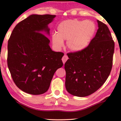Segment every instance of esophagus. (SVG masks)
Instances as JSON below:
<instances>
[{
  "label": "esophagus",
  "mask_w": 121,
  "mask_h": 121,
  "mask_svg": "<svg viewBox=\"0 0 121 121\" xmlns=\"http://www.w3.org/2000/svg\"><path fill=\"white\" fill-rule=\"evenodd\" d=\"M68 59V57L66 56V55H64V56L62 57V62H63V63L65 64V62L67 61Z\"/></svg>",
  "instance_id": "1"
}]
</instances>
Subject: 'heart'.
I'll return each instance as SVG.
<instances>
[{
    "mask_svg": "<svg viewBox=\"0 0 121 121\" xmlns=\"http://www.w3.org/2000/svg\"><path fill=\"white\" fill-rule=\"evenodd\" d=\"M95 32V26L90 20L69 19L61 22L57 28V34L52 35L53 44L56 48L63 46V40L72 52H80L88 46Z\"/></svg>",
    "mask_w": 121,
    "mask_h": 121,
    "instance_id": "1",
    "label": "heart"
}]
</instances>
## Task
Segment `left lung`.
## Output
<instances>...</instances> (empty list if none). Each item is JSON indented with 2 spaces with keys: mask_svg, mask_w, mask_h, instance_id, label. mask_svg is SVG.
Listing matches in <instances>:
<instances>
[{
  "mask_svg": "<svg viewBox=\"0 0 121 121\" xmlns=\"http://www.w3.org/2000/svg\"><path fill=\"white\" fill-rule=\"evenodd\" d=\"M98 29L86 48L67 54L65 63L68 92L86 97L96 91L106 81L113 65L114 42L108 26L97 20Z\"/></svg>",
  "mask_w": 121,
  "mask_h": 121,
  "instance_id": "left-lung-1",
  "label": "left lung"
}]
</instances>
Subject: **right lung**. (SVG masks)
<instances>
[{"instance_id": "add662e5", "label": "right lung", "mask_w": 121, "mask_h": 121, "mask_svg": "<svg viewBox=\"0 0 121 121\" xmlns=\"http://www.w3.org/2000/svg\"><path fill=\"white\" fill-rule=\"evenodd\" d=\"M55 17L30 15L15 26L8 40V69L16 85L27 93L46 92L55 72L63 65V53L53 51L49 39L42 34L49 35L48 25Z\"/></svg>"}]
</instances>
